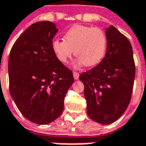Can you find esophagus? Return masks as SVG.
<instances>
[{
    "label": "esophagus",
    "mask_w": 146,
    "mask_h": 146,
    "mask_svg": "<svg viewBox=\"0 0 146 146\" xmlns=\"http://www.w3.org/2000/svg\"><path fill=\"white\" fill-rule=\"evenodd\" d=\"M79 76H80V74L77 72H73V77L75 80H78L79 79Z\"/></svg>",
    "instance_id": "obj_1"
}]
</instances>
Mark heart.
Instances as JSON below:
<instances>
[{
	"label": "heart",
	"instance_id": "b5f03b06",
	"mask_svg": "<svg viewBox=\"0 0 146 146\" xmlns=\"http://www.w3.org/2000/svg\"><path fill=\"white\" fill-rule=\"evenodd\" d=\"M51 48L62 63L68 61L74 52L78 57L76 66L84 64L91 66L98 64L104 57L107 38L101 29L75 25L65 33L64 40H53Z\"/></svg>",
	"mask_w": 146,
	"mask_h": 146
}]
</instances>
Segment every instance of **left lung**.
I'll return each mask as SVG.
<instances>
[{
    "label": "left lung",
    "instance_id": "8db88e82",
    "mask_svg": "<svg viewBox=\"0 0 146 146\" xmlns=\"http://www.w3.org/2000/svg\"><path fill=\"white\" fill-rule=\"evenodd\" d=\"M107 50L94 68L82 73L87 113L101 124L112 123L129 105L135 79L132 45L127 37L113 26L106 29Z\"/></svg>",
    "mask_w": 146,
    "mask_h": 146
}]
</instances>
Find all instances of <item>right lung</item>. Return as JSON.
<instances>
[{
    "label": "right lung",
    "mask_w": 146,
    "mask_h": 146,
    "mask_svg": "<svg viewBox=\"0 0 146 146\" xmlns=\"http://www.w3.org/2000/svg\"><path fill=\"white\" fill-rule=\"evenodd\" d=\"M57 31L49 21L31 25L16 41L9 56L11 97L22 114L37 124H47L60 116L64 98L74 82L72 71L51 48Z\"/></svg>",
    "instance_id": "add662e5"
}]
</instances>
